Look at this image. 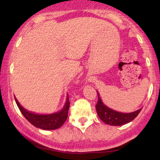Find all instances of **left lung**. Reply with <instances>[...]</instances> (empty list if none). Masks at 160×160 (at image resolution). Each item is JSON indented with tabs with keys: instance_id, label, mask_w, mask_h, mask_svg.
Returning a JSON list of instances; mask_svg holds the SVG:
<instances>
[{
	"instance_id": "obj_1",
	"label": "left lung",
	"mask_w": 160,
	"mask_h": 160,
	"mask_svg": "<svg viewBox=\"0 0 160 160\" xmlns=\"http://www.w3.org/2000/svg\"><path fill=\"white\" fill-rule=\"evenodd\" d=\"M98 102L95 105L98 116L104 123L111 125V126H122V125L128 123V122L132 121L141 111V108L136 111L128 113L115 111L104 105L103 102H102V99L99 96L98 93Z\"/></svg>"
}]
</instances>
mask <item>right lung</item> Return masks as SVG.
<instances>
[{"label": "right lung", "mask_w": 160, "mask_h": 160, "mask_svg": "<svg viewBox=\"0 0 160 160\" xmlns=\"http://www.w3.org/2000/svg\"><path fill=\"white\" fill-rule=\"evenodd\" d=\"M15 100L20 111L25 117V119L28 122H30L33 126L37 128H41V129L53 130L60 128L67 120L68 116L70 106L68 96L65 106L62 108V111L52 113V114H36V113L29 112L20 105L16 97Z\"/></svg>", "instance_id": "obj_1"}]
</instances>
